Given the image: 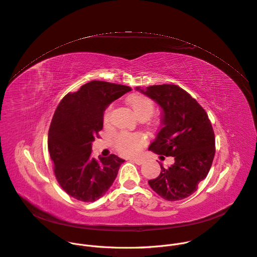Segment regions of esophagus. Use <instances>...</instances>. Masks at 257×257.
<instances>
[{"mask_svg":"<svg viewBox=\"0 0 257 257\" xmlns=\"http://www.w3.org/2000/svg\"><path fill=\"white\" fill-rule=\"evenodd\" d=\"M131 161L133 162V163H135V164H137V165H143L144 164V160H142V159H131Z\"/></svg>","mask_w":257,"mask_h":257,"instance_id":"34e87169","label":"esophagus"}]
</instances>
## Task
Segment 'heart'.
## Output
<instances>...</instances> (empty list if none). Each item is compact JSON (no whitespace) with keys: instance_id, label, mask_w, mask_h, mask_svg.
Returning a JSON list of instances; mask_svg holds the SVG:
<instances>
[{"instance_id":"heart-1","label":"heart","mask_w":257,"mask_h":257,"mask_svg":"<svg viewBox=\"0 0 257 257\" xmlns=\"http://www.w3.org/2000/svg\"><path fill=\"white\" fill-rule=\"evenodd\" d=\"M128 102L135 112V114L138 116L139 119L143 118V116H150L154 112V102L153 100L142 94H134L128 97ZM111 106H108L103 114V121L105 124H108L110 121V114H111ZM143 146V139L141 136L136 134L123 132L121 133L115 141V148L118 150L119 153L126 156H133L136 155L139 151H141Z\"/></svg>"}]
</instances>
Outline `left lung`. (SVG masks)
Masks as SVG:
<instances>
[{
	"label": "left lung",
	"mask_w": 257,
	"mask_h": 257,
	"mask_svg": "<svg viewBox=\"0 0 257 257\" xmlns=\"http://www.w3.org/2000/svg\"><path fill=\"white\" fill-rule=\"evenodd\" d=\"M136 90L162 108V126L149 150L174 157L168 168L161 165L160 175L149 184L167 201L188 198L206 178L215 155L214 131L205 109L188 92L176 85H154Z\"/></svg>",
	"instance_id": "obj_1"
}]
</instances>
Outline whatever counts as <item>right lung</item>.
<instances>
[{
  "label": "right lung",
  "mask_w": 257,
  "mask_h": 257,
  "mask_svg": "<svg viewBox=\"0 0 257 257\" xmlns=\"http://www.w3.org/2000/svg\"><path fill=\"white\" fill-rule=\"evenodd\" d=\"M131 88L91 81L59 102L48 133L54 174L62 190L82 202L101 198L114 181L123 162L118 156H91L92 143L103 127V111Z\"/></svg>",
  "instance_id": "add662e5"
}]
</instances>
